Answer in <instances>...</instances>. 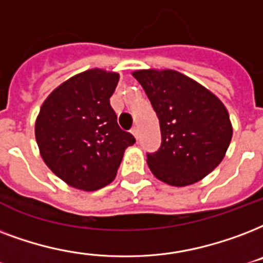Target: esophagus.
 I'll return each instance as SVG.
<instances>
[{"label": "esophagus", "instance_id": "esophagus-1", "mask_svg": "<svg viewBox=\"0 0 263 263\" xmlns=\"http://www.w3.org/2000/svg\"><path fill=\"white\" fill-rule=\"evenodd\" d=\"M132 134H133L134 137H136V140H138V129H137V127H133V129H132Z\"/></svg>", "mask_w": 263, "mask_h": 263}]
</instances>
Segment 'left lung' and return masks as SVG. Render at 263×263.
<instances>
[{"instance_id": "obj_1", "label": "left lung", "mask_w": 263, "mask_h": 263, "mask_svg": "<svg viewBox=\"0 0 263 263\" xmlns=\"http://www.w3.org/2000/svg\"><path fill=\"white\" fill-rule=\"evenodd\" d=\"M160 125L159 149L146 154L151 172L173 186L195 184L223 159L232 140L225 105L200 83L173 70L133 72Z\"/></svg>"}]
</instances>
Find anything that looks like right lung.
Listing matches in <instances>:
<instances>
[{"label":"right lung","mask_w":263,"mask_h":263,"mask_svg":"<svg viewBox=\"0 0 263 263\" xmlns=\"http://www.w3.org/2000/svg\"><path fill=\"white\" fill-rule=\"evenodd\" d=\"M117 72L89 70L54 89L41 107L35 138L52 172L71 186L96 191L114 181L133 134L123 132L109 104Z\"/></svg>","instance_id":"obj_1"}]
</instances>
